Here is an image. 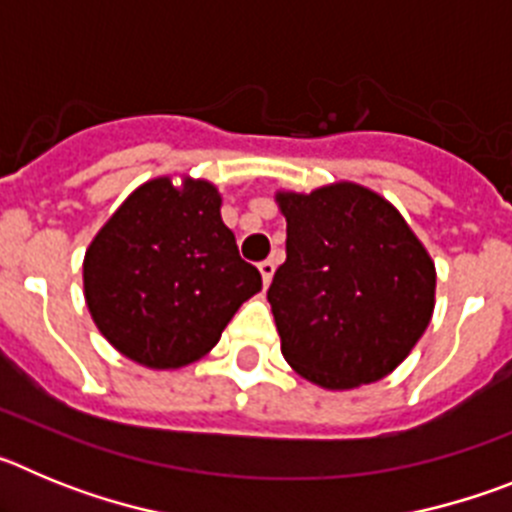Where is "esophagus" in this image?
Masks as SVG:
<instances>
[{"instance_id":"1","label":"esophagus","mask_w":512,"mask_h":512,"mask_svg":"<svg viewBox=\"0 0 512 512\" xmlns=\"http://www.w3.org/2000/svg\"><path fill=\"white\" fill-rule=\"evenodd\" d=\"M274 269H277V266H274V261H271V259L261 261L259 271H261V279H264V284L271 282V277H274Z\"/></svg>"}]
</instances>
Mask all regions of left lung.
<instances>
[{
    "label": "left lung",
    "instance_id": "left-lung-1",
    "mask_svg": "<svg viewBox=\"0 0 512 512\" xmlns=\"http://www.w3.org/2000/svg\"><path fill=\"white\" fill-rule=\"evenodd\" d=\"M287 261L266 292L297 374L351 390L390 374L431 323V256L379 194L330 184L284 192Z\"/></svg>",
    "mask_w": 512,
    "mask_h": 512
}]
</instances>
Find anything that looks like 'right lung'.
Returning a JSON list of instances; mask_svg holds the SVG:
<instances>
[{
	"instance_id": "add662e5",
	"label": "right lung",
	"mask_w": 512,
	"mask_h": 512,
	"mask_svg": "<svg viewBox=\"0 0 512 512\" xmlns=\"http://www.w3.org/2000/svg\"><path fill=\"white\" fill-rule=\"evenodd\" d=\"M261 289L241 259L210 182L176 189L161 176L135 189L84 259V295L102 336L151 369L192 364Z\"/></svg>"
}]
</instances>
